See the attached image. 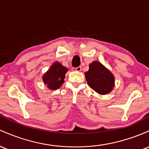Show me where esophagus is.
<instances>
[{
  "instance_id": "34e87169",
  "label": "esophagus",
  "mask_w": 149,
  "mask_h": 149,
  "mask_svg": "<svg viewBox=\"0 0 149 149\" xmlns=\"http://www.w3.org/2000/svg\"><path fill=\"white\" fill-rule=\"evenodd\" d=\"M73 70H74V71H75V72H81V67H77V68H73Z\"/></svg>"
}]
</instances>
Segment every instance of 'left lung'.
<instances>
[{
    "label": "left lung",
    "instance_id": "left-lung-1",
    "mask_svg": "<svg viewBox=\"0 0 149 149\" xmlns=\"http://www.w3.org/2000/svg\"><path fill=\"white\" fill-rule=\"evenodd\" d=\"M88 86L96 93L106 95L115 86V77L109 70L98 61L90 63L88 70L84 73Z\"/></svg>",
    "mask_w": 149,
    "mask_h": 149
}]
</instances>
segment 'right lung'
I'll return each instance as SVG.
<instances>
[{"instance_id": "1", "label": "right lung", "mask_w": 149, "mask_h": 149, "mask_svg": "<svg viewBox=\"0 0 149 149\" xmlns=\"http://www.w3.org/2000/svg\"><path fill=\"white\" fill-rule=\"evenodd\" d=\"M68 71V68L63 66L61 63L55 62L43 75L42 79L44 84L51 90L58 89L64 82L65 74Z\"/></svg>"}]
</instances>
